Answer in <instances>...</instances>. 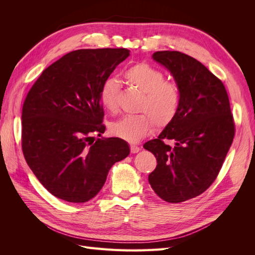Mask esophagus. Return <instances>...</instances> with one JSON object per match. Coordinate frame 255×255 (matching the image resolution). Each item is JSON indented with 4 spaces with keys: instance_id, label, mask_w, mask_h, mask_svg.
Returning a JSON list of instances; mask_svg holds the SVG:
<instances>
[{
    "instance_id": "1",
    "label": "esophagus",
    "mask_w": 255,
    "mask_h": 255,
    "mask_svg": "<svg viewBox=\"0 0 255 255\" xmlns=\"http://www.w3.org/2000/svg\"><path fill=\"white\" fill-rule=\"evenodd\" d=\"M129 148H130V152H132V153H138L140 150L139 146L136 145V144H130Z\"/></svg>"
}]
</instances>
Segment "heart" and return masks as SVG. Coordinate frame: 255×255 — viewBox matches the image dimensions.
<instances>
[{"instance_id": "1", "label": "heart", "mask_w": 255, "mask_h": 255, "mask_svg": "<svg viewBox=\"0 0 255 255\" xmlns=\"http://www.w3.org/2000/svg\"><path fill=\"white\" fill-rule=\"evenodd\" d=\"M126 81L142 92L138 105V115L126 116L112 125V133L128 141H138L152 129L154 122L158 127L170 123L180 107V89L171 81L165 80L159 69L148 63H138L123 73ZM119 85L114 79L106 80L100 89V100L105 109L117 111Z\"/></svg>"}]
</instances>
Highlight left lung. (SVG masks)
I'll return each mask as SVG.
<instances>
[{
  "mask_svg": "<svg viewBox=\"0 0 255 255\" xmlns=\"http://www.w3.org/2000/svg\"><path fill=\"white\" fill-rule=\"evenodd\" d=\"M153 59L171 72L181 101L174 119L143 144L157 160L149 183L164 201L180 203L203 194L218 176L235 123L225 85L200 61L177 51L155 52Z\"/></svg>",
  "mask_w": 255,
  "mask_h": 255,
  "instance_id": "1",
  "label": "left lung"
}]
</instances>
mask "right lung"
Masks as SVG:
<instances>
[{
	"instance_id": "obj_1",
	"label": "right lung",
	"mask_w": 255,
	"mask_h": 255,
	"mask_svg": "<svg viewBox=\"0 0 255 255\" xmlns=\"http://www.w3.org/2000/svg\"><path fill=\"white\" fill-rule=\"evenodd\" d=\"M128 55L125 48L72 51L43 70L28 91L22 107L23 155L58 199L89 201L112 166L129 154L118 137L91 141L105 132L100 89Z\"/></svg>"
}]
</instances>
